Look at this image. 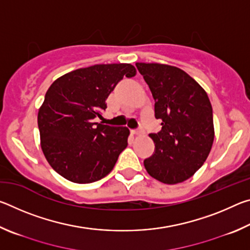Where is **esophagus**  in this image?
<instances>
[{"label": "esophagus", "mask_w": 250, "mask_h": 250, "mask_svg": "<svg viewBox=\"0 0 250 250\" xmlns=\"http://www.w3.org/2000/svg\"><path fill=\"white\" fill-rule=\"evenodd\" d=\"M131 133L134 134V135H139V134H142V133H143V130H142V129H139V130H132V131H131Z\"/></svg>", "instance_id": "1"}]
</instances>
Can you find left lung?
<instances>
[{
	"mask_svg": "<svg viewBox=\"0 0 250 250\" xmlns=\"http://www.w3.org/2000/svg\"><path fill=\"white\" fill-rule=\"evenodd\" d=\"M155 101L161 129L150 137L154 153L145 167L155 180L177 184L194 175L204 164L214 141L213 109L206 91L177 67L135 64Z\"/></svg>",
	"mask_w": 250,
	"mask_h": 250,
	"instance_id": "left-lung-1",
	"label": "left lung"
}]
</instances>
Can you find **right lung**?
Instances as JSON below:
<instances>
[{
	"mask_svg": "<svg viewBox=\"0 0 250 250\" xmlns=\"http://www.w3.org/2000/svg\"><path fill=\"white\" fill-rule=\"evenodd\" d=\"M135 73L131 64L94 65L70 71L50 84L37 124L42 150L59 175L87 184L112 171L128 146L130 131L94 119L107 108L105 100L116 84Z\"/></svg>",
	"mask_w": 250,
	"mask_h": 250,
	"instance_id": "1",
	"label": "right lung"
}]
</instances>
